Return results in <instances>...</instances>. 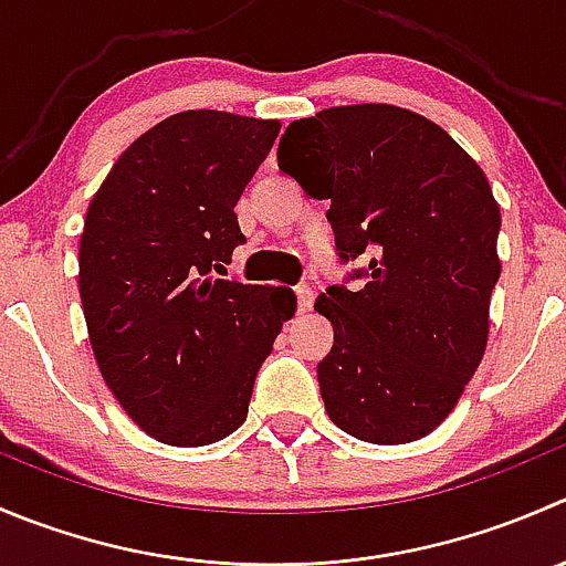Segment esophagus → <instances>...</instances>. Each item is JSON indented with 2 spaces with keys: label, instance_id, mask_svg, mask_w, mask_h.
<instances>
[{
  "label": "esophagus",
  "instance_id": "esophagus-1",
  "mask_svg": "<svg viewBox=\"0 0 566 566\" xmlns=\"http://www.w3.org/2000/svg\"><path fill=\"white\" fill-rule=\"evenodd\" d=\"M295 298H298V312H310L312 304H315V290L310 284H298L295 287Z\"/></svg>",
  "mask_w": 566,
  "mask_h": 566
}]
</instances>
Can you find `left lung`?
I'll return each instance as SVG.
<instances>
[{
    "instance_id": "obj_1",
    "label": "left lung",
    "mask_w": 566,
    "mask_h": 566,
    "mask_svg": "<svg viewBox=\"0 0 566 566\" xmlns=\"http://www.w3.org/2000/svg\"><path fill=\"white\" fill-rule=\"evenodd\" d=\"M279 168L326 218L361 290L332 284L315 310L334 326L317 361L337 429L376 446L415 442L473 378L501 279V207L479 163L434 120L392 104L328 107L293 120Z\"/></svg>"
}]
</instances>
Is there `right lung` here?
Segmentation results:
<instances>
[{"label": "right lung", "mask_w": 566, "mask_h": 566, "mask_svg": "<svg viewBox=\"0 0 566 566\" xmlns=\"http://www.w3.org/2000/svg\"><path fill=\"white\" fill-rule=\"evenodd\" d=\"M279 120L185 109L115 160L80 240V298L104 384L149 437L177 448L243 426L254 378L295 295L218 279L245 243L240 193Z\"/></svg>", "instance_id": "add662e5"}]
</instances>
